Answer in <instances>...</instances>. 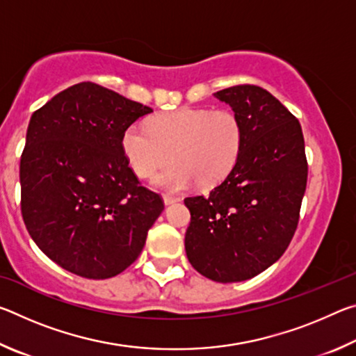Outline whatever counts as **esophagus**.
<instances>
[{
  "instance_id": "esophagus-1",
  "label": "esophagus",
  "mask_w": 356,
  "mask_h": 356,
  "mask_svg": "<svg viewBox=\"0 0 356 356\" xmlns=\"http://www.w3.org/2000/svg\"><path fill=\"white\" fill-rule=\"evenodd\" d=\"M177 201H179V197H176V196H171V195H165V196H163L165 206H171V204L177 202Z\"/></svg>"
}]
</instances>
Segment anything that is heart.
I'll return each mask as SVG.
<instances>
[{
    "mask_svg": "<svg viewBox=\"0 0 356 356\" xmlns=\"http://www.w3.org/2000/svg\"><path fill=\"white\" fill-rule=\"evenodd\" d=\"M243 140V124L234 111L184 108L155 118L150 125L131 124L122 135V150L140 177L154 176L172 156L176 163L156 174L154 185L180 191L195 182H222L237 165Z\"/></svg>",
    "mask_w": 356,
    "mask_h": 356,
    "instance_id": "b5f03b06",
    "label": "heart"
}]
</instances>
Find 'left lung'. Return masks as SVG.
<instances>
[{"instance_id": "obj_1", "label": "left lung", "mask_w": 356, "mask_h": 356, "mask_svg": "<svg viewBox=\"0 0 356 356\" xmlns=\"http://www.w3.org/2000/svg\"><path fill=\"white\" fill-rule=\"evenodd\" d=\"M243 124L237 165L209 196L185 197L190 264L216 282L250 280L284 254L298 225L308 180L298 119L252 84L213 94Z\"/></svg>"}]
</instances>
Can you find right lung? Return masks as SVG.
Masks as SVG:
<instances>
[{
	"instance_id": "obj_1",
	"label": "right lung",
	"mask_w": 356,
	"mask_h": 356,
	"mask_svg": "<svg viewBox=\"0 0 356 356\" xmlns=\"http://www.w3.org/2000/svg\"><path fill=\"white\" fill-rule=\"evenodd\" d=\"M149 113L89 81L33 113L20 160L22 215L35 245L67 272L89 280L124 272L163 212L122 150L124 131Z\"/></svg>"
}]
</instances>
